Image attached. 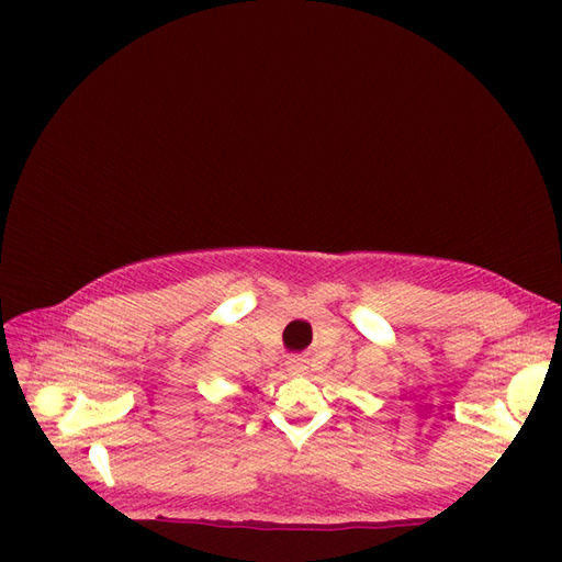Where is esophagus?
I'll return each mask as SVG.
<instances>
[{"instance_id":"esophagus-1","label":"esophagus","mask_w":562,"mask_h":562,"mask_svg":"<svg viewBox=\"0 0 562 562\" xmlns=\"http://www.w3.org/2000/svg\"><path fill=\"white\" fill-rule=\"evenodd\" d=\"M285 370L291 372V375H302V372L307 370V359H302V356H291V359L285 361Z\"/></svg>"}]
</instances>
